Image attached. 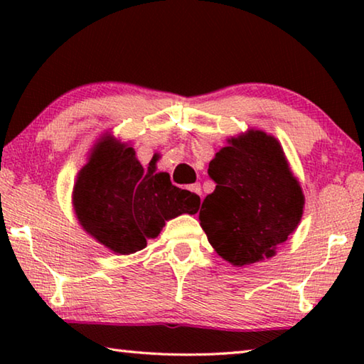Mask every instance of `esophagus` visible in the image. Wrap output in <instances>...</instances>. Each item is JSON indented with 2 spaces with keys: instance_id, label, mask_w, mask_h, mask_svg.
Returning a JSON list of instances; mask_svg holds the SVG:
<instances>
[{
  "instance_id": "34e87169",
  "label": "esophagus",
  "mask_w": 364,
  "mask_h": 364,
  "mask_svg": "<svg viewBox=\"0 0 364 364\" xmlns=\"http://www.w3.org/2000/svg\"><path fill=\"white\" fill-rule=\"evenodd\" d=\"M188 189L191 191L193 194H197L199 197H202V189H200V184L199 183H194V184H189Z\"/></svg>"
}]
</instances>
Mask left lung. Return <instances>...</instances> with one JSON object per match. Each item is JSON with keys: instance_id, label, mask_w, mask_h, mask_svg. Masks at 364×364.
Instances as JSON below:
<instances>
[{"instance_id": "obj_1", "label": "left lung", "mask_w": 364, "mask_h": 364, "mask_svg": "<svg viewBox=\"0 0 364 364\" xmlns=\"http://www.w3.org/2000/svg\"><path fill=\"white\" fill-rule=\"evenodd\" d=\"M217 183L200 207V226L236 267L273 257L304 213V194L281 146L263 132L231 138L208 165Z\"/></svg>"}]
</instances>
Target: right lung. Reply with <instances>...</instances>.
<instances>
[{
  "label": "right lung",
  "mask_w": 364,
  "mask_h": 364,
  "mask_svg": "<svg viewBox=\"0 0 364 364\" xmlns=\"http://www.w3.org/2000/svg\"><path fill=\"white\" fill-rule=\"evenodd\" d=\"M200 197L176 188L168 173L144 171L133 147L104 138L73 188L77 218L91 236L115 254L128 255L157 237L165 220L199 210Z\"/></svg>",
  "instance_id": "add662e5"
}]
</instances>
